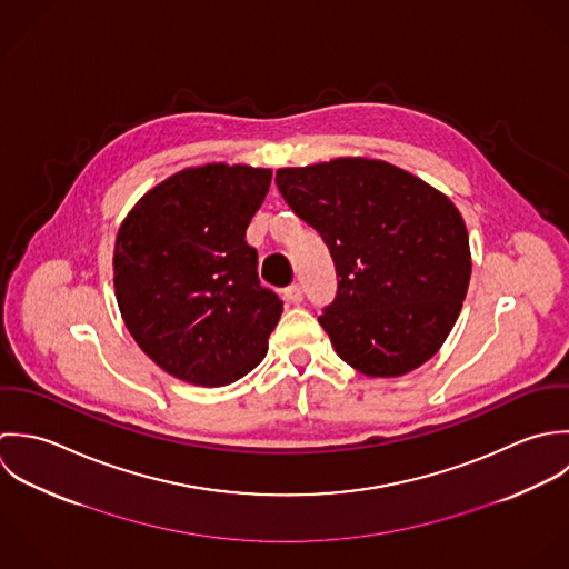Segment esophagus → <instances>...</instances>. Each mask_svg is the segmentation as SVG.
Returning <instances> with one entry per match:
<instances>
[{
	"label": "esophagus",
	"instance_id": "obj_1",
	"mask_svg": "<svg viewBox=\"0 0 569 569\" xmlns=\"http://www.w3.org/2000/svg\"><path fill=\"white\" fill-rule=\"evenodd\" d=\"M283 297L290 301V303H301L303 301V288L299 283H292L283 290Z\"/></svg>",
	"mask_w": 569,
	"mask_h": 569
}]
</instances>
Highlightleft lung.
<instances>
[{
	"instance_id": "1",
	"label": "left lung",
	"mask_w": 569,
	"mask_h": 569,
	"mask_svg": "<svg viewBox=\"0 0 569 569\" xmlns=\"http://www.w3.org/2000/svg\"><path fill=\"white\" fill-rule=\"evenodd\" d=\"M274 182L335 259L339 288L319 323L342 360L365 376L393 378L436 356L472 268L453 202L369 158L279 169Z\"/></svg>"
}]
</instances>
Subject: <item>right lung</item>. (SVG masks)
Here are the masks:
<instances>
[{"instance_id": "right-lung-1", "label": "right lung", "mask_w": 569, "mask_h": 569, "mask_svg": "<svg viewBox=\"0 0 569 569\" xmlns=\"http://www.w3.org/2000/svg\"><path fill=\"white\" fill-rule=\"evenodd\" d=\"M272 171L213 162L173 173L129 211L114 246L116 301L167 373L222 387L268 351L283 303L257 277L246 228Z\"/></svg>"}]
</instances>
